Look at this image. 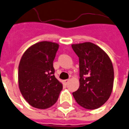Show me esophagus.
Listing matches in <instances>:
<instances>
[{"label": "esophagus", "instance_id": "1", "mask_svg": "<svg viewBox=\"0 0 129 129\" xmlns=\"http://www.w3.org/2000/svg\"><path fill=\"white\" fill-rule=\"evenodd\" d=\"M69 81H70V79H66V80L64 81V83L66 85H67V84H68V83L69 82Z\"/></svg>", "mask_w": 129, "mask_h": 129}]
</instances>
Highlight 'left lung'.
<instances>
[{
  "label": "left lung",
  "instance_id": "1",
  "mask_svg": "<svg viewBox=\"0 0 129 129\" xmlns=\"http://www.w3.org/2000/svg\"><path fill=\"white\" fill-rule=\"evenodd\" d=\"M79 60V87L73 93L79 105L98 108L109 99L114 84V69L110 57L91 42L71 45Z\"/></svg>",
  "mask_w": 129,
  "mask_h": 129
}]
</instances>
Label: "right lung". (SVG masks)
Here are the masks:
<instances>
[{"label":"right lung","mask_w":129,"mask_h":129,"mask_svg":"<svg viewBox=\"0 0 129 129\" xmlns=\"http://www.w3.org/2000/svg\"><path fill=\"white\" fill-rule=\"evenodd\" d=\"M58 48L57 43L40 42L27 49L20 60V91L36 108L46 109L53 106L62 89V84L54 75L53 61Z\"/></svg>","instance_id":"1"}]
</instances>
